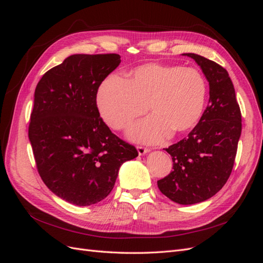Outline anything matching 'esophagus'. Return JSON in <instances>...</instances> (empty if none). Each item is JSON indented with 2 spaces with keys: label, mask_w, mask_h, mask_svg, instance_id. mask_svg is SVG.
I'll list each match as a JSON object with an SVG mask.
<instances>
[{
  "label": "esophagus",
  "mask_w": 263,
  "mask_h": 263,
  "mask_svg": "<svg viewBox=\"0 0 263 263\" xmlns=\"http://www.w3.org/2000/svg\"><path fill=\"white\" fill-rule=\"evenodd\" d=\"M137 150H138V154H139L140 156L145 155V154H147V153H149V151H150V149H149V148L142 147V146H138V147H137Z\"/></svg>",
  "instance_id": "esophagus-1"
}]
</instances>
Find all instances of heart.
<instances>
[{"label": "heart", "mask_w": 263, "mask_h": 263, "mask_svg": "<svg viewBox=\"0 0 263 263\" xmlns=\"http://www.w3.org/2000/svg\"><path fill=\"white\" fill-rule=\"evenodd\" d=\"M208 83L194 68L150 62L127 72L110 76L97 92V106L105 124L114 130L127 128L146 113L153 115L133 126L129 137L156 144L194 128L203 114Z\"/></svg>", "instance_id": "1"}]
</instances>
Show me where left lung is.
I'll list each match as a JSON object with an SVG mask.
<instances>
[{"mask_svg": "<svg viewBox=\"0 0 263 263\" xmlns=\"http://www.w3.org/2000/svg\"><path fill=\"white\" fill-rule=\"evenodd\" d=\"M184 54L202 68L210 82V101L187 136L165 148L173 170L157 183L171 201L190 205L209 200L229 179L241 134V112L227 70L200 54Z\"/></svg>", "mask_w": 263, "mask_h": 263, "instance_id": "left-lung-1", "label": "left lung"}]
</instances>
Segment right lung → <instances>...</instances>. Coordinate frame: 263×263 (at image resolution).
Instances as JSON below:
<instances>
[{
  "label": "right lung",
  "mask_w": 263,
  "mask_h": 263,
  "mask_svg": "<svg viewBox=\"0 0 263 263\" xmlns=\"http://www.w3.org/2000/svg\"><path fill=\"white\" fill-rule=\"evenodd\" d=\"M119 63L117 53L72 54L36 86L28 137L37 171L51 192L78 206L104 200L119 166L138 156L97 106L99 86Z\"/></svg>",
  "instance_id": "1"
}]
</instances>
